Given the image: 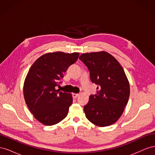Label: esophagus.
<instances>
[{"mask_svg":"<svg viewBox=\"0 0 155 155\" xmlns=\"http://www.w3.org/2000/svg\"><path fill=\"white\" fill-rule=\"evenodd\" d=\"M79 96V94H76V93H72V96L74 98H76Z\"/></svg>","mask_w":155,"mask_h":155,"instance_id":"34e87169","label":"esophagus"}]
</instances>
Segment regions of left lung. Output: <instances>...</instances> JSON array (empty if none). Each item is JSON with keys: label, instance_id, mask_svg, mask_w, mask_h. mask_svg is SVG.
<instances>
[{"label": "left lung", "instance_id": "obj_1", "mask_svg": "<svg viewBox=\"0 0 155 155\" xmlns=\"http://www.w3.org/2000/svg\"><path fill=\"white\" fill-rule=\"evenodd\" d=\"M79 59L89 70L96 93L84 106L87 118L97 126L114 124L127 104L130 87L124 70L113 56L105 51L83 54Z\"/></svg>", "mask_w": 155, "mask_h": 155}]
</instances>
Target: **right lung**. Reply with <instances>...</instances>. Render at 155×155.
<instances>
[{"mask_svg":"<svg viewBox=\"0 0 155 155\" xmlns=\"http://www.w3.org/2000/svg\"><path fill=\"white\" fill-rule=\"evenodd\" d=\"M79 53H48L37 59L30 67L24 83L26 104L35 118L44 125H53L68 114L72 97L56 90L63 74L76 62Z\"/></svg>","mask_w":155,"mask_h":155,"instance_id":"1","label":"right lung"}]
</instances>
